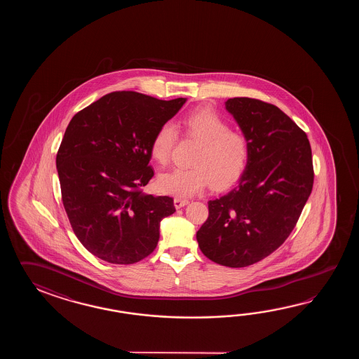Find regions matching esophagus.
I'll return each instance as SVG.
<instances>
[{
	"label": "esophagus",
	"instance_id": "34e87169",
	"mask_svg": "<svg viewBox=\"0 0 359 359\" xmlns=\"http://www.w3.org/2000/svg\"><path fill=\"white\" fill-rule=\"evenodd\" d=\"M175 206H176L177 209H181L184 205H187L189 204V200H184V198H175Z\"/></svg>",
	"mask_w": 359,
	"mask_h": 359
}]
</instances>
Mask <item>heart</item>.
<instances>
[{
  "label": "heart",
  "instance_id": "1",
  "mask_svg": "<svg viewBox=\"0 0 359 359\" xmlns=\"http://www.w3.org/2000/svg\"><path fill=\"white\" fill-rule=\"evenodd\" d=\"M187 137L198 145L191 168H175L161 173L156 186L163 194L178 198L196 195L208 182L214 190L227 189L243 176L249 161L250 145L243 133L231 130L229 122L213 110L201 109L181 123ZM178 133L173 123H163L154 135L150 154L161 165L167 164Z\"/></svg>",
  "mask_w": 359,
  "mask_h": 359
}]
</instances>
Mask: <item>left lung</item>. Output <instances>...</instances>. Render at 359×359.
I'll return each instance as SVG.
<instances>
[{"mask_svg": "<svg viewBox=\"0 0 359 359\" xmlns=\"http://www.w3.org/2000/svg\"><path fill=\"white\" fill-rule=\"evenodd\" d=\"M250 145L236 186L209 200L196 233L206 258L240 268L264 259L295 227L312 192V150L304 130L278 107L249 97L226 101Z\"/></svg>", "mask_w": 359, "mask_h": 359, "instance_id": "left-lung-1", "label": "left lung"}]
</instances>
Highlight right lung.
<instances>
[{
	"label": "right lung",
	"mask_w": 359,
	"mask_h": 359,
	"mask_svg": "<svg viewBox=\"0 0 359 359\" xmlns=\"http://www.w3.org/2000/svg\"><path fill=\"white\" fill-rule=\"evenodd\" d=\"M133 91L107 93L76 113L56 155L61 198L78 240L95 257L133 264L156 248L173 198L142 192L150 145L186 102Z\"/></svg>",
	"instance_id": "obj_1"
}]
</instances>
